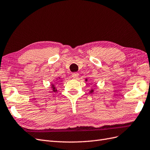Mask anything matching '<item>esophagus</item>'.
I'll list each match as a JSON object with an SVG mask.
<instances>
[{"label": "esophagus", "mask_w": 150, "mask_h": 150, "mask_svg": "<svg viewBox=\"0 0 150 150\" xmlns=\"http://www.w3.org/2000/svg\"><path fill=\"white\" fill-rule=\"evenodd\" d=\"M72 78L77 79L79 77V74L78 73V72H74V73L72 74Z\"/></svg>", "instance_id": "34e87169"}]
</instances>
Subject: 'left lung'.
<instances>
[{
  "mask_svg": "<svg viewBox=\"0 0 150 150\" xmlns=\"http://www.w3.org/2000/svg\"><path fill=\"white\" fill-rule=\"evenodd\" d=\"M85 81H88V79H86ZM93 92H94V89H91V91H89V93H93Z\"/></svg>",
  "mask_w": 150,
  "mask_h": 150,
  "instance_id": "left-lung-1",
  "label": "left lung"
}]
</instances>
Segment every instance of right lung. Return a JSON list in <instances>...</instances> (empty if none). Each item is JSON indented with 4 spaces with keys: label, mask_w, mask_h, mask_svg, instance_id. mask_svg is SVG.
Listing matches in <instances>:
<instances>
[{
    "label": "right lung",
    "mask_w": 150,
    "mask_h": 150,
    "mask_svg": "<svg viewBox=\"0 0 150 150\" xmlns=\"http://www.w3.org/2000/svg\"><path fill=\"white\" fill-rule=\"evenodd\" d=\"M59 79H60V78H59ZM51 88H52V91H54V92H57V89H56V87H55V85H54V84H51Z\"/></svg>",
    "instance_id": "right-lung-1"
}]
</instances>
